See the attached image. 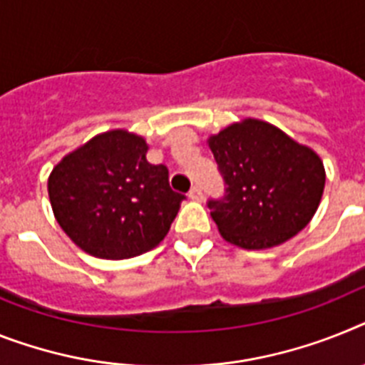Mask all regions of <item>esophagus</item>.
Masks as SVG:
<instances>
[{"instance_id":"esophagus-1","label":"esophagus","mask_w":365,"mask_h":365,"mask_svg":"<svg viewBox=\"0 0 365 365\" xmlns=\"http://www.w3.org/2000/svg\"><path fill=\"white\" fill-rule=\"evenodd\" d=\"M189 198H191V200H197V202H200L202 198V189L198 187V185H192L191 187V191H189Z\"/></svg>"}]
</instances>
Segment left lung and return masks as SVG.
Instances as JSON below:
<instances>
[{
	"label": "left lung",
	"instance_id": "left-lung-1",
	"mask_svg": "<svg viewBox=\"0 0 365 365\" xmlns=\"http://www.w3.org/2000/svg\"><path fill=\"white\" fill-rule=\"evenodd\" d=\"M225 197L207 200L220 235L241 249L286 243L312 220L324 189L314 150L269 122L245 118L207 140Z\"/></svg>",
	"mask_w": 365,
	"mask_h": 365
}]
</instances>
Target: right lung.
<instances>
[{
  "instance_id": "right-lung-1",
  "label": "right lung",
  "mask_w": 365,
  "mask_h": 365,
  "mask_svg": "<svg viewBox=\"0 0 365 365\" xmlns=\"http://www.w3.org/2000/svg\"><path fill=\"white\" fill-rule=\"evenodd\" d=\"M148 145L125 130L100 133L64 155L48 178L51 210L79 249L125 259L158 247L185 197L168 168L146 161Z\"/></svg>"
}]
</instances>
